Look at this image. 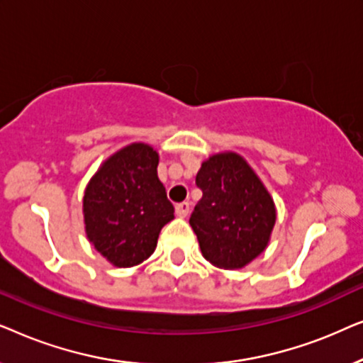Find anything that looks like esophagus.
Listing matches in <instances>:
<instances>
[{
    "mask_svg": "<svg viewBox=\"0 0 363 363\" xmlns=\"http://www.w3.org/2000/svg\"><path fill=\"white\" fill-rule=\"evenodd\" d=\"M175 211H177V215L180 216V218H185L188 213H190V203H188V201L178 203V205L175 206Z\"/></svg>",
    "mask_w": 363,
    "mask_h": 363,
    "instance_id": "34e87169",
    "label": "esophagus"
}]
</instances>
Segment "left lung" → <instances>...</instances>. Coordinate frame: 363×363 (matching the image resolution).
<instances>
[{
    "label": "left lung",
    "mask_w": 363,
    "mask_h": 363,
    "mask_svg": "<svg viewBox=\"0 0 363 363\" xmlns=\"http://www.w3.org/2000/svg\"><path fill=\"white\" fill-rule=\"evenodd\" d=\"M196 185L203 191L190 225L206 261L240 269L261 255L276 223L274 201L259 177L235 152L201 163Z\"/></svg>",
    "instance_id": "obj_1"
}]
</instances>
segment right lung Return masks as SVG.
Returning a JSON list of instances; mask_svg holds the SVG:
<instances>
[{
    "label": "right lung",
    "instance_id": "1",
    "mask_svg": "<svg viewBox=\"0 0 363 363\" xmlns=\"http://www.w3.org/2000/svg\"><path fill=\"white\" fill-rule=\"evenodd\" d=\"M158 153L130 143L102 163L84 193V223L92 246L117 267L152 256L173 205L157 175Z\"/></svg>",
    "mask_w": 363,
    "mask_h": 363
}]
</instances>
